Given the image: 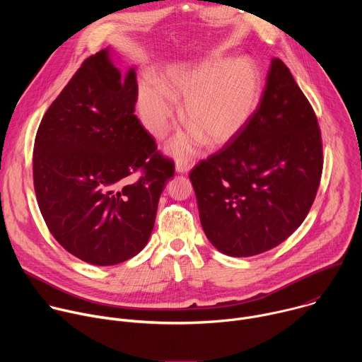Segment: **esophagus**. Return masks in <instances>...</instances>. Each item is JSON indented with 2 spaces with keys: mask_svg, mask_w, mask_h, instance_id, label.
I'll use <instances>...</instances> for the list:
<instances>
[{
  "mask_svg": "<svg viewBox=\"0 0 362 362\" xmlns=\"http://www.w3.org/2000/svg\"><path fill=\"white\" fill-rule=\"evenodd\" d=\"M193 166H194V159H192V158H179L177 162H176V172L177 173H189Z\"/></svg>",
  "mask_w": 362,
  "mask_h": 362,
  "instance_id": "1",
  "label": "esophagus"
}]
</instances>
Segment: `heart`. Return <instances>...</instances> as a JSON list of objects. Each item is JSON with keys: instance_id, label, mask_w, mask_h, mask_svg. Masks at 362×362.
Wrapping results in <instances>:
<instances>
[{"instance_id": "1", "label": "heart", "mask_w": 362, "mask_h": 362, "mask_svg": "<svg viewBox=\"0 0 362 362\" xmlns=\"http://www.w3.org/2000/svg\"><path fill=\"white\" fill-rule=\"evenodd\" d=\"M262 78L249 59L219 57L197 66L169 69L160 86L143 81L139 87V109L147 129L163 137L170 129L173 100H185L182 117L192 130L176 137L169 148L175 154L192 151L204 139L222 146L235 139L250 122L261 101Z\"/></svg>"}]
</instances>
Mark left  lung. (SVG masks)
I'll list each match as a JSON object with an SVG mask.
<instances>
[{
	"instance_id": "8db88e82",
	"label": "left lung",
	"mask_w": 362,
	"mask_h": 362,
	"mask_svg": "<svg viewBox=\"0 0 362 362\" xmlns=\"http://www.w3.org/2000/svg\"><path fill=\"white\" fill-rule=\"evenodd\" d=\"M324 166L315 112L289 69L272 59L246 127L190 170L202 228L229 256H253L289 238L315 200Z\"/></svg>"
}]
</instances>
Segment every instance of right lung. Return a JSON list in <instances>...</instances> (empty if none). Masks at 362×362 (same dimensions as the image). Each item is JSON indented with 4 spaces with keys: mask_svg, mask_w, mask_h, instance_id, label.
Instances as JSON below:
<instances>
[{
    "mask_svg": "<svg viewBox=\"0 0 362 362\" xmlns=\"http://www.w3.org/2000/svg\"><path fill=\"white\" fill-rule=\"evenodd\" d=\"M139 87L107 49L86 59L45 112L34 141L37 203L54 239L109 267L147 243L175 162L134 116Z\"/></svg>",
    "mask_w": 362,
    "mask_h": 362,
    "instance_id": "add662e5",
    "label": "right lung"
}]
</instances>
